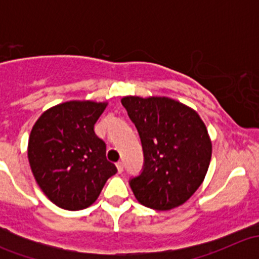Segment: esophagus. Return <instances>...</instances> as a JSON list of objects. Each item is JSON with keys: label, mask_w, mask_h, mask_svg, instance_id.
Returning a JSON list of instances; mask_svg holds the SVG:
<instances>
[{"label": "esophagus", "mask_w": 259, "mask_h": 259, "mask_svg": "<svg viewBox=\"0 0 259 259\" xmlns=\"http://www.w3.org/2000/svg\"><path fill=\"white\" fill-rule=\"evenodd\" d=\"M116 169H117V173H122V170H124V165H122L121 161L116 163Z\"/></svg>", "instance_id": "esophagus-1"}]
</instances>
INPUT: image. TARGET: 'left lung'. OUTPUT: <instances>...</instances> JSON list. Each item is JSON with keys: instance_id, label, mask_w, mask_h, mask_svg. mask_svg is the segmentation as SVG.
<instances>
[{"instance_id": "1", "label": "left lung", "mask_w": 259, "mask_h": 259, "mask_svg": "<svg viewBox=\"0 0 259 259\" xmlns=\"http://www.w3.org/2000/svg\"><path fill=\"white\" fill-rule=\"evenodd\" d=\"M121 104L144 151L143 171L130 179L135 198L155 210L184 204L209 168L211 142L205 124L192 108L165 96H125Z\"/></svg>"}]
</instances>
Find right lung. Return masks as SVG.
Wrapping results in <instances>:
<instances>
[{
  "mask_svg": "<svg viewBox=\"0 0 259 259\" xmlns=\"http://www.w3.org/2000/svg\"><path fill=\"white\" fill-rule=\"evenodd\" d=\"M108 103L72 100L41 115L28 138L27 156L36 183L57 207H90L116 173L106 159V144L94 125Z\"/></svg>",
  "mask_w": 259,
  "mask_h": 259,
  "instance_id": "obj_1",
  "label": "right lung"
}]
</instances>
